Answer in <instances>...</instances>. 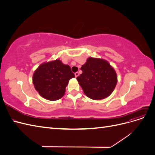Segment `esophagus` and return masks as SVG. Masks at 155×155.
<instances>
[{"mask_svg": "<svg viewBox=\"0 0 155 155\" xmlns=\"http://www.w3.org/2000/svg\"><path fill=\"white\" fill-rule=\"evenodd\" d=\"M79 72H76V73H75V76H76V78H77V77H78L79 76Z\"/></svg>", "mask_w": 155, "mask_h": 155, "instance_id": "1", "label": "esophagus"}]
</instances>
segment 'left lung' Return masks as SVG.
<instances>
[{"mask_svg":"<svg viewBox=\"0 0 155 155\" xmlns=\"http://www.w3.org/2000/svg\"><path fill=\"white\" fill-rule=\"evenodd\" d=\"M81 70L83 73L77 77V80L88 97L100 100L114 91L118 77L114 68L107 61L89 57Z\"/></svg>","mask_w":155,"mask_h":155,"instance_id":"8db88e82","label":"left lung"}]
</instances>
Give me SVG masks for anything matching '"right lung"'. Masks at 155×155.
Masks as SVG:
<instances>
[{"instance_id": "1", "label": "right lung", "mask_w": 155, "mask_h": 155, "mask_svg": "<svg viewBox=\"0 0 155 155\" xmlns=\"http://www.w3.org/2000/svg\"><path fill=\"white\" fill-rule=\"evenodd\" d=\"M74 73L68 64L59 59L41 64L33 74V84L39 95L45 99L55 101L61 98Z\"/></svg>"}]
</instances>
